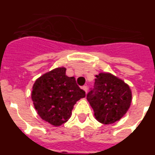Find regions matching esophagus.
<instances>
[{"mask_svg": "<svg viewBox=\"0 0 155 155\" xmlns=\"http://www.w3.org/2000/svg\"><path fill=\"white\" fill-rule=\"evenodd\" d=\"M82 89L84 90V91H85L86 93L87 92V86H86V85H84V86H83V87H82Z\"/></svg>", "mask_w": 155, "mask_h": 155, "instance_id": "34e87169", "label": "esophagus"}]
</instances>
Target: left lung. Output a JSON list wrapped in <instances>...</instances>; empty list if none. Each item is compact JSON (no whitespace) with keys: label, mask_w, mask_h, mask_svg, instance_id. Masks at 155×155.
<instances>
[{"label":"left lung","mask_w":155,"mask_h":155,"mask_svg":"<svg viewBox=\"0 0 155 155\" xmlns=\"http://www.w3.org/2000/svg\"><path fill=\"white\" fill-rule=\"evenodd\" d=\"M94 79V87L87 94V99L98 122L113 124L123 117L132 100L130 87L111 74L100 73Z\"/></svg>","instance_id":"obj_1"}]
</instances>
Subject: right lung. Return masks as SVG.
<instances>
[{
  "instance_id": "1",
  "label": "right lung",
  "mask_w": 155,
  "mask_h": 155,
  "mask_svg": "<svg viewBox=\"0 0 155 155\" xmlns=\"http://www.w3.org/2000/svg\"><path fill=\"white\" fill-rule=\"evenodd\" d=\"M85 97L74 77L66 75V68H56L35 81L31 91L34 106L42 120L61 126L71 116L74 105Z\"/></svg>"
}]
</instances>
